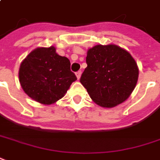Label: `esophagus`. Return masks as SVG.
<instances>
[{
  "mask_svg": "<svg viewBox=\"0 0 160 160\" xmlns=\"http://www.w3.org/2000/svg\"><path fill=\"white\" fill-rule=\"evenodd\" d=\"M81 75H82V71H78V72L76 73V76H77V78H78V80L81 78Z\"/></svg>",
  "mask_w": 160,
  "mask_h": 160,
  "instance_id": "1",
  "label": "esophagus"
}]
</instances>
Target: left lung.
<instances>
[{
	"mask_svg": "<svg viewBox=\"0 0 160 160\" xmlns=\"http://www.w3.org/2000/svg\"><path fill=\"white\" fill-rule=\"evenodd\" d=\"M86 63L80 82L97 105L114 108L131 95L139 69L127 50L113 44L96 45L88 49Z\"/></svg>",
	"mask_w": 160,
	"mask_h": 160,
	"instance_id": "1",
	"label": "left lung"
}]
</instances>
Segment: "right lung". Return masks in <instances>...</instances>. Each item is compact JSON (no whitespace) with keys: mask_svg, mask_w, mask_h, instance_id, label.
<instances>
[{"mask_svg":"<svg viewBox=\"0 0 160 160\" xmlns=\"http://www.w3.org/2000/svg\"><path fill=\"white\" fill-rule=\"evenodd\" d=\"M18 76L23 92L43 105H51L64 97L77 80L69 60L59 55L52 46L32 50L22 60Z\"/></svg>","mask_w":160,"mask_h":160,"instance_id":"right-lung-1","label":"right lung"}]
</instances>
